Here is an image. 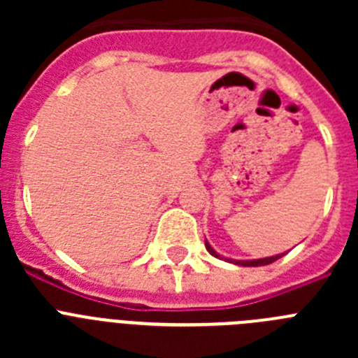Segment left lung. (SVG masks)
Returning <instances> with one entry per match:
<instances>
[{
  "label": "left lung",
  "mask_w": 358,
  "mask_h": 358,
  "mask_svg": "<svg viewBox=\"0 0 358 358\" xmlns=\"http://www.w3.org/2000/svg\"><path fill=\"white\" fill-rule=\"evenodd\" d=\"M206 249L210 251V255H213L215 258H220L222 260V256L218 255L217 251H215L213 248H211L210 243L206 242ZM283 255H287V252H283ZM283 255H278V256H271V258H260V260H229V258H226L227 262H231V264H236V265H243V267H258V265H268V264H273V262H276L278 258H281Z\"/></svg>",
  "instance_id": "obj_1"
}]
</instances>
